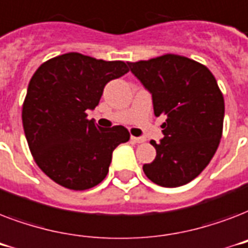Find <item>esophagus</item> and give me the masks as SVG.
<instances>
[{"instance_id":"esophagus-1","label":"esophagus","mask_w":248,"mask_h":248,"mask_svg":"<svg viewBox=\"0 0 248 248\" xmlns=\"http://www.w3.org/2000/svg\"><path fill=\"white\" fill-rule=\"evenodd\" d=\"M131 140L134 141V143H138V144L144 143V141H145V139H144V138H136V136H131Z\"/></svg>"}]
</instances>
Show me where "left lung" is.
Segmentation results:
<instances>
[{
  "label": "left lung",
  "mask_w": 248,
  "mask_h": 248,
  "mask_svg": "<svg viewBox=\"0 0 248 248\" xmlns=\"http://www.w3.org/2000/svg\"><path fill=\"white\" fill-rule=\"evenodd\" d=\"M152 93L155 117L163 116V139L152 140L157 155L143 166L155 184L176 188L210 163L223 135L224 96L206 65L175 54L128 63Z\"/></svg>",
  "instance_id": "8db88e82"
}]
</instances>
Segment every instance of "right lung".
<instances>
[{
	"mask_svg": "<svg viewBox=\"0 0 248 248\" xmlns=\"http://www.w3.org/2000/svg\"><path fill=\"white\" fill-rule=\"evenodd\" d=\"M130 71L122 60L107 62L68 52L48 59L29 81L21 120L37 166L56 184L86 190L104 180L112 153L130 139L124 126L101 128L87 120L104 86Z\"/></svg>",
	"mask_w": 248,
	"mask_h": 248,
	"instance_id": "right-lung-1",
	"label": "right lung"
}]
</instances>
